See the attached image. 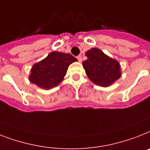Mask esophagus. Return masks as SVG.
Segmentation results:
<instances>
[{
	"label": "esophagus",
	"instance_id": "1",
	"mask_svg": "<svg viewBox=\"0 0 150 150\" xmlns=\"http://www.w3.org/2000/svg\"><path fill=\"white\" fill-rule=\"evenodd\" d=\"M77 59L79 60V62H81V61H82V58H81V54H79V56H77Z\"/></svg>",
	"mask_w": 150,
	"mask_h": 150
}]
</instances>
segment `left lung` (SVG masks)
<instances>
[{
    "instance_id": "8db88e82",
    "label": "left lung",
    "mask_w": 150,
    "mask_h": 150,
    "mask_svg": "<svg viewBox=\"0 0 150 150\" xmlns=\"http://www.w3.org/2000/svg\"><path fill=\"white\" fill-rule=\"evenodd\" d=\"M87 60L82 62L88 79L97 86L108 87L121 76L119 62L110 58L98 48L86 52Z\"/></svg>"
}]
</instances>
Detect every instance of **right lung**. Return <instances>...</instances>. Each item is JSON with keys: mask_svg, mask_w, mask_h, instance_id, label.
Wrapping results in <instances>:
<instances>
[{"mask_svg": "<svg viewBox=\"0 0 150 150\" xmlns=\"http://www.w3.org/2000/svg\"><path fill=\"white\" fill-rule=\"evenodd\" d=\"M78 61L71 54L52 52L45 58L33 65L29 81L44 89H51L62 81L67 69Z\"/></svg>", "mask_w": 150, "mask_h": 150, "instance_id": "obj_1", "label": "right lung"}]
</instances>
